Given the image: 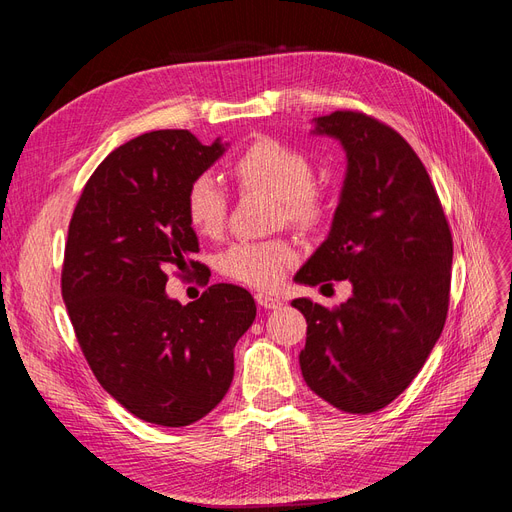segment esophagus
Masks as SVG:
<instances>
[{
    "instance_id": "esophagus-1",
    "label": "esophagus",
    "mask_w": 512,
    "mask_h": 512,
    "mask_svg": "<svg viewBox=\"0 0 512 512\" xmlns=\"http://www.w3.org/2000/svg\"><path fill=\"white\" fill-rule=\"evenodd\" d=\"M256 303H258L260 307H265V309H277V307L282 305L280 299L273 297V294H267V292H258V294H256Z\"/></svg>"
}]
</instances>
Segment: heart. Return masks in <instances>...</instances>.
<instances>
[{
    "label": "heart",
    "instance_id": "1",
    "mask_svg": "<svg viewBox=\"0 0 512 512\" xmlns=\"http://www.w3.org/2000/svg\"><path fill=\"white\" fill-rule=\"evenodd\" d=\"M232 175L245 190L277 198V220L312 226L324 213V200L314 188V168L303 151L275 138H260L232 162ZM228 213V198L211 175H198L185 192V218L200 237H218ZM294 247L284 239L239 241L218 256V269L230 280L273 288L294 260Z\"/></svg>",
    "mask_w": 512,
    "mask_h": 512
}]
</instances>
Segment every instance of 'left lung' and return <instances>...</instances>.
I'll use <instances>...</instances> for the list:
<instances>
[{"label":"left lung","instance_id":"obj_1","mask_svg":"<svg viewBox=\"0 0 512 512\" xmlns=\"http://www.w3.org/2000/svg\"><path fill=\"white\" fill-rule=\"evenodd\" d=\"M346 151L327 239L294 275L305 286L348 280L337 309L294 299L307 320L301 374L350 414L376 412L408 389L444 329L453 239L423 162L393 128L363 113L312 119Z\"/></svg>","mask_w":512,"mask_h":512}]
</instances>
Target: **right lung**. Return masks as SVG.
Listing matches in <instances>:
<instances>
[{
  "instance_id": "right-lung-1",
  "label": "right lung",
  "mask_w": 512,
  "mask_h": 512,
  "mask_svg": "<svg viewBox=\"0 0 512 512\" xmlns=\"http://www.w3.org/2000/svg\"><path fill=\"white\" fill-rule=\"evenodd\" d=\"M228 147L188 130L132 138L89 177L68 228L61 294L85 359L108 395L160 427L192 425L220 404L256 318L252 294L232 284L188 305L166 294L164 271L200 250L185 192Z\"/></svg>"
}]
</instances>
